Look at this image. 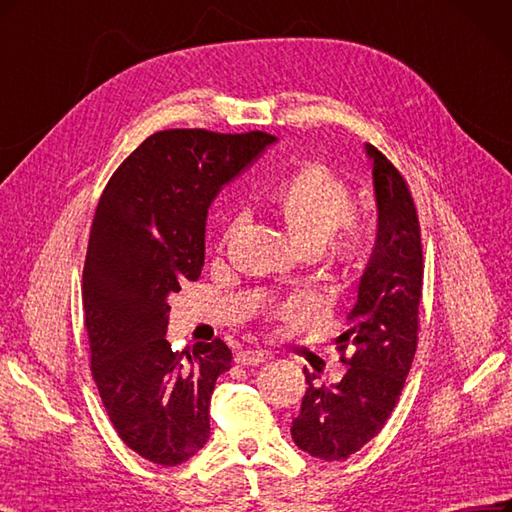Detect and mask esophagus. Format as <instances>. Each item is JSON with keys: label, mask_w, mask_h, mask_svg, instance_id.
<instances>
[{"label": "esophagus", "mask_w": 512, "mask_h": 512, "mask_svg": "<svg viewBox=\"0 0 512 512\" xmlns=\"http://www.w3.org/2000/svg\"><path fill=\"white\" fill-rule=\"evenodd\" d=\"M269 358L271 356L267 354V351H241V354L235 356V362L241 366H256V364L267 362Z\"/></svg>", "instance_id": "obj_1"}]
</instances>
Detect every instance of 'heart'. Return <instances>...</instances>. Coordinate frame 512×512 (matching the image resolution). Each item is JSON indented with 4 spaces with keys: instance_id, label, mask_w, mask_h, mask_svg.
<instances>
[{
    "instance_id": "1",
    "label": "heart",
    "mask_w": 512,
    "mask_h": 512,
    "mask_svg": "<svg viewBox=\"0 0 512 512\" xmlns=\"http://www.w3.org/2000/svg\"><path fill=\"white\" fill-rule=\"evenodd\" d=\"M262 201L303 254L326 256L334 269H360L375 250L377 228L360 216L351 186L320 161H305L281 173L262 192ZM235 220L222 231L226 245Z\"/></svg>"
}]
</instances>
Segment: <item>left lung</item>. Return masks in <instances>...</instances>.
<instances>
[{"label":"left lung","instance_id":"obj_1","mask_svg":"<svg viewBox=\"0 0 512 512\" xmlns=\"http://www.w3.org/2000/svg\"><path fill=\"white\" fill-rule=\"evenodd\" d=\"M366 152L373 158L379 235L358 301L347 313L349 330L337 345L349 368L332 387L315 385V373L303 368L309 387L290 430L298 449L326 462L347 460L381 432L398 404L419 341L424 245L417 207L390 158L370 144Z\"/></svg>","mask_w":512,"mask_h":512}]
</instances>
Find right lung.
I'll return each mask as SVG.
<instances>
[{
	"mask_svg": "<svg viewBox=\"0 0 512 512\" xmlns=\"http://www.w3.org/2000/svg\"><path fill=\"white\" fill-rule=\"evenodd\" d=\"M275 139L158 131L99 197L82 273L91 373L122 443L152 464L178 466L203 449L211 392L233 360L222 339L173 351L167 296L201 277L211 199Z\"/></svg>",
	"mask_w": 512,
	"mask_h": 512,
	"instance_id": "obj_1",
	"label": "right lung"
}]
</instances>
